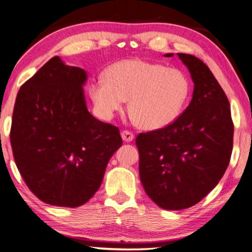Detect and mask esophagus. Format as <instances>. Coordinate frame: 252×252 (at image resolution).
<instances>
[{
	"label": "esophagus",
	"instance_id": "1",
	"mask_svg": "<svg viewBox=\"0 0 252 252\" xmlns=\"http://www.w3.org/2000/svg\"><path fill=\"white\" fill-rule=\"evenodd\" d=\"M122 137L124 142H131L134 139V134L129 130H123L122 131Z\"/></svg>",
	"mask_w": 252,
	"mask_h": 252
}]
</instances>
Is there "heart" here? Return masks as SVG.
<instances>
[{
    "label": "heart",
    "instance_id": "obj_1",
    "mask_svg": "<svg viewBox=\"0 0 252 252\" xmlns=\"http://www.w3.org/2000/svg\"><path fill=\"white\" fill-rule=\"evenodd\" d=\"M89 94L101 118L110 119L128 99V110L138 125L154 130L171 125L183 113L189 81L175 67L125 60L110 65L103 80L91 84Z\"/></svg>",
    "mask_w": 252,
    "mask_h": 252
}]
</instances>
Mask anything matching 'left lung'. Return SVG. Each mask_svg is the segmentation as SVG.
Returning <instances> with one entry per match:
<instances>
[{
    "label": "left lung",
    "instance_id": "obj_1",
    "mask_svg": "<svg viewBox=\"0 0 252 252\" xmlns=\"http://www.w3.org/2000/svg\"><path fill=\"white\" fill-rule=\"evenodd\" d=\"M178 56L195 84L190 103L171 125L135 139L145 192L158 206L172 211L199 203L219 184L233 148V122L223 89L203 61Z\"/></svg>",
    "mask_w": 252,
    "mask_h": 252
}]
</instances>
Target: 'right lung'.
I'll list each match as a JSON object with an SVG mask.
<instances>
[{"instance_id":"1","label":"right lung","mask_w":252,"mask_h":252,"mask_svg":"<svg viewBox=\"0 0 252 252\" xmlns=\"http://www.w3.org/2000/svg\"><path fill=\"white\" fill-rule=\"evenodd\" d=\"M87 72L50 59L22 84L14 103L10 141L26 185L41 202L61 207L86 204L121 148L118 127L87 109Z\"/></svg>"}]
</instances>
